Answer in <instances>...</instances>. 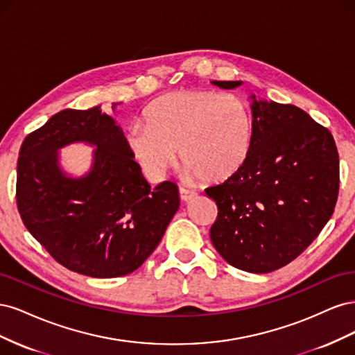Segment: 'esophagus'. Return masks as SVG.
Instances as JSON below:
<instances>
[{"label":"esophagus","instance_id":"esophagus-1","mask_svg":"<svg viewBox=\"0 0 355 355\" xmlns=\"http://www.w3.org/2000/svg\"><path fill=\"white\" fill-rule=\"evenodd\" d=\"M179 197L182 202H189L191 200H194L197 197V194L194 191H189L187 188H180L179 189Z\"/></svg>","mask_w":355,"mask_h":355}]
</instances>
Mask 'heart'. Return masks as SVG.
Returning a JSON list of instances; mask_svg holds the SVG:
<instances>
[{
	"mask_svg": "<svg viewBox=\"0 0 355 355\" xmlns=\"http://www.w3.org/2000/svg\"><path fill=\"white\" fill-rule=\"evenodd\" d=\"M253 115L231 93L188 89L155 99L144 112V125L133 124L125 145L151 179H161L176 153L187 176L222 184L239 175L253 144Z\"/></svg>",
	"mask_w": 355,
	"mask_h": 355,
	"instance_id": "b5f03b06",
	"label": "heart"
}]
</instances>
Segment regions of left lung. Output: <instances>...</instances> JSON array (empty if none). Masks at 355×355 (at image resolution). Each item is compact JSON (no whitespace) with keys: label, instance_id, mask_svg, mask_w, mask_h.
Listing matches in <instances>:
<instances>
[{"label":"left lung","instance_id":"1","mask_svg":"<svg viewBox=\"0 0 355 355\" xmlns=\"http://www.w3.org/2000/svg\"><path fill=\"white\" fill-rule=\"evenodd\" d=\"M220 89L243 81H211ZM253 144L239 175L210 187L214 249L239 270L266 274L302 253L324 228L339 191L335 139L295 105L250 96Z\"/></svg>","mask_w":355,"mask_h":355}]
</instances>
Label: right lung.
I'll list each match as a JSON object with an SVG mask.
<instances>
[{
	"instance_id": "obj_1",
	"label": "right lung",
	"mask_w": 355,
	"mask_h": 355,
	"mask_svg": "<svg viewBox=\"0 0 355 355\" xmlns=\"http://www.w3.org/2000/svg\"><path fill=\"white\" fill-rule=\"evenodd\" d=\"M80 141L96 149L91 170L73 178L61 170L58 149ZM16 201L32 237L60 265L112 278L133 272L155 250L179 209V191L168 180L151 188L121 127L93 106L63 110L26 136Z\"/></svg>"
}]
</instances>
